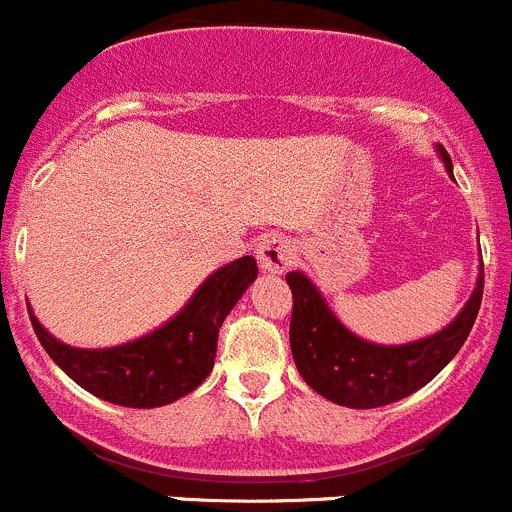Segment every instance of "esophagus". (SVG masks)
<instances>
[{
    "mask_svg": "<svg viewBox=\"0 0 512 512\" xmlns=\"http://www.w3.org/2000/svg\"><path fill=\"white\" fill-rule=\"evenodd\" d=\"M256 254H258V263H261V268L268 273H283L293 261L291 244H288V239H283V236L278 234L263 236Z\"/></svg>",
    "mask_w": 512,
    "mask_h": 512,
    "instance_id": "obj_1",
    "label": "esophagus"
}]
</instances>
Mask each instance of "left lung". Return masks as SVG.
Returning a JSON list of instances; mask_svg holds the SVG:
<instances>
[{
  "label": "left lung",
  "instance_id": "left-lung-1",
  "mask_svg": "<svg viewBox=\"0 0 512 512\" xmlns=\"http://www.w3.org/2000/svg\"><path fill=\"white\" fill-rule=\"evenodd\" d=\"M438 154L445 169L453 171L448 151L438 146ZM286 281L293 293L288 336L298 373L313 391L346 408L388 406L433 381L460 351L483 301L480 271L468 303L443 331L403 346H378L338 321L311 278L291 271Z\"/></svg>",
  "mask_w": 512,
  "mask_h": 512
}]
</instances>
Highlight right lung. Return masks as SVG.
Masks as SVG:
<instances>
[{
	"mask_svg": "<svg viewBox=\"0 0 512 512\" xmlns=\"http://www.w3.org/2000/svg\"><path fill=\"white\" fill-rule=\"evenodd\" d=\"M258 276L254 256L211 273L171 321L114 348H74L57 341L29 308L34 333L52 361L84 391L126 408H159L179 401L214 368L219 328Z\"/></svg>",
	"mask_w": 512,
	"mask_h": 512,
	"instance_id": "add662e5",
	"label": "right lung"
}]
</instances>
